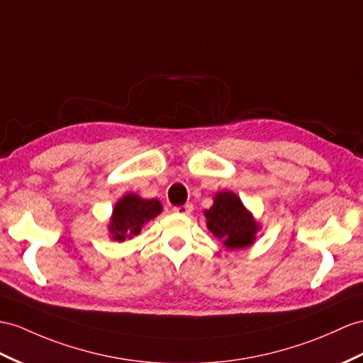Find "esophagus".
<instances>
[{
	"mask_svg": "<svg viewBox=\"0 0 363 363\" xmlns=\"http://www.w3.org/2000/svg\"><path fill=\"white\" fill-rule=\"evenodd\" d=\"M192 211H194V206L191 205V203H188V205L175 206V208H174V212H177V214H182V216H189Z\"/></svg>",
	"mask_w": 363,
	"mask_h": 363,
	"instance_id": "1",
	"label": "esophagus"
}]
</instances>
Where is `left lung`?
<instances>
[{
    "label": "left lung",
    "instance_id": "obj_1",
    "mask_svg": "<svg viewBox=\"0 0 363 363\" xmlns=\"http://www.w3.org/2000/svg\"><path fill=\"white\" fill-rule=\"evenodd\" d=\"M212 200V206L203 211L209 231L228 250H243L251 246L262 225L243 205L240 197L233 191H220L214 194Z\"/></svg>",
    "mask_w": 363,
    "mask_h": 363
}]
</instances>
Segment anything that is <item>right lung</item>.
Returning a JSON list of instances; mask_svg holds the SVG:
<instances>
[{"label": "right lung", "mask_w": 363, "mask_h": 363, "mask_svg": "<svg viewBox=\"0 0 363 363\" xmlns=\"http://www.w3.org/2000/svg\"><path fill=\"white\" fill-rule=\"evenodd\" d=\"M163 205L158 199H143L138 194L129 192L117 200L109 217L108 231L113 242L130 240L141 233L147 222L162 214Z\"/></svg>", "instance_id": "1"}]
</instances>
